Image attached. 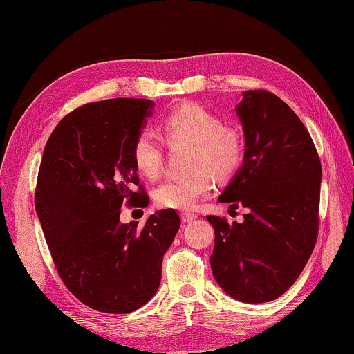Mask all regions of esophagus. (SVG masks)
Wrapping results in <instances>:
<instances>
[{
    "label": "esophagus",
    "mask_w": 354,
    "mask_h": 354,
    "mask_svg": "<svg viewBox=\"0 0 354 354\" xmlns=\"http://www.w3.org/2000/svg\"><path fill=\"white\" fill-rule=\"evenodd\" d=\"M196 214L194 213H189V212H185V213H183L181 214V219H183V222H185V223H189V222H193L194 219H196Z\"/></svg>",
    "instance_id": "34e87169"
}]
</instances>
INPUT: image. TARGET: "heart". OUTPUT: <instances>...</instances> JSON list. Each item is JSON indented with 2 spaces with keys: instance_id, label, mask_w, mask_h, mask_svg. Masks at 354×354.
I'll list each match as a JSON object with an SVG mask.
<instances>
[{
  "instance_id": "b5f03b06",
  "label": "heart",
  "mask_w": 354,
  "mask_h": 354,
  "mask_svg": "<svg viewBox=\"0 0 354 354\" xmlns=\"http://www.w3.org/2000/svg\"><path fill=\"white\" fill-rule=\"evenodd\" d=\"M161 129L170 146H190V173L170 176L156 187L158 207L192 209L212 189V173L219 179L234 175L243 161V140L237 129L225 126L196 103L181 104L162 120ZM165 150L160 137L142 129L133 140L132 158L142 175L153 179L164 165Z\"/></svg>"
}]
</instances>
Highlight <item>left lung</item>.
I'll return each mask as SVG.
<instances>
[{"label": "left lung", "instance_id": "left-lung-1", "mask_svg": "<svg viewBox=\"0 0 354 354\" xmlns=\"http://www.w3.org/2000/svg\"><path fill=\"white\" fill-rule=\"evenodd\" d=\"M242 94L243 165L217 201L248 212L242 223L207 216L214 228L209 263L230 297L268 303L297 281L317 243L322 170L306 126L280 97Z\"/></svg>", "mask_w": 354, "mask_h": 354}]
</instances>
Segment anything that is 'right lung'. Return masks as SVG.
<instances>
[{
  "label": "right lung",
  "mask_w": 354,
  "mask_h": 354,
  "mask_svg": "<svg viewBox=\"0 0 354 354\" xmlns=\"http://www.w3.org/2000/svg\"><path fill=\"white\" fill-rule=\"evenodd\" d=\"M152 109L147 99L74 109L51 132L37 175L35 207L57 272L79 301L104 313H129L150 301L181 225L171 208L142 228L120 222L123 204H149L132 145Z\"/></svg>",
  "instance_id": "obj_1"
}]
</instances>
